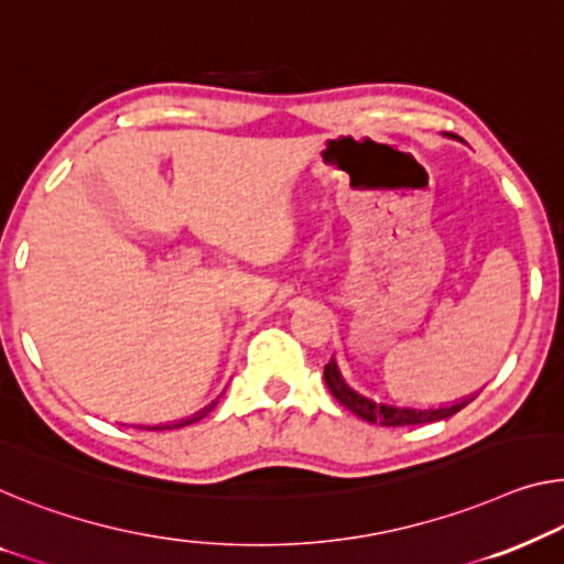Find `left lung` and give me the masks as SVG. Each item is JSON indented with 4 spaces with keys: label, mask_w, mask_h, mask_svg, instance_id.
Returning a JSON list of instances; mask_svg holds the SVG:
<instances>
[{
    "label": "left lung",
    "mask_w": 564,
    "mask_h": 564,
    "mask_svg": "<svg viewBox=\"0 0 564 564\" xmlns=\"http://www.w3.org/2000/svg\"><path fill=\"white\" fill-rule=\"evenodd\" d=\"M324 380L334 398L339 400L344 408L351 410L357 417L367 420V423H380L388 427L435 423V420H445V417L456 415L458 410H464L468 402L474 400V398H466V400H458V402H453V405H443V408H402V405H390V402H377L372 398H367V394L357 392L355 388H349V384L344 382V377L334 359L324 367Z\"/></svg>",
    "instance_id": "left-lung-1"
}]
</instances>
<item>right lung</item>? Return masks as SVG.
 Wrapping results in <instances>:
<instances>
[{"label": "right lung", "mask_w": 564, "mask_h": 564, "mask_svg": "<svg viewBox=\"0 0 564 564\" xmlns=\"http://www.w3.org/2000/svg\"><path fill=\"white\" fill-rule=\"evenodd\" d=\"M215 408V402L209 408H205V410H199L197 415H192V417H184V420H180V423H166V425H147V431H174V427H184V425H192V423H197L199 417H205L209 410Z\"/></svg>", "instance_id": "obj_1"}]
</instances>
